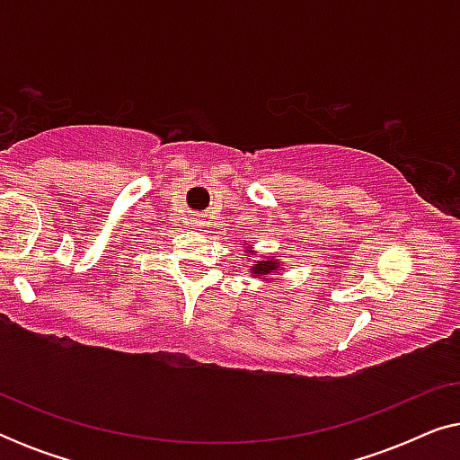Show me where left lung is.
I'll return each instance as SVG.
<instances>
[{
    "instance_id": "left-lung-1",
    "label": "left lung",
    "mask_w": 460,
    "mask_h": 460,
    "mask_svg": "<svg viewBox=\"0 0 460 460\" xmlns=\"http://www.w3.org/2000/svg\"><path fill=\"white\" fill-rule=\"evenodd\" d=\"M276 270H280V261H276V260H261V261H255L253 266H251V274H253L255 279H261V276L272 274V272H276Z\"/></svg>"
}]
</instances>
